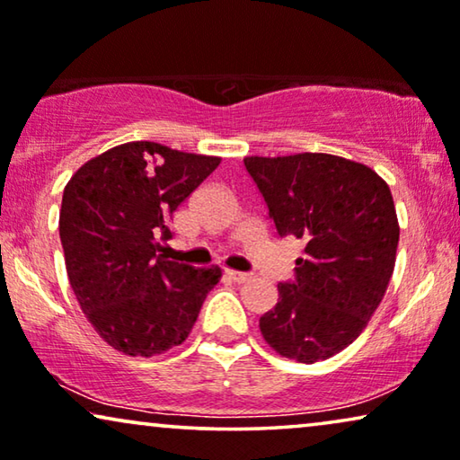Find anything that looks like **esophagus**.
Returning <instances> with one entry per match:
<instances>
[{
    "label": "esophagus",
    "mask_w": 460,
    "mask_h": 460,
    "mask_svg": "<svg viewBox=\"0 0 460 460\" xmlns=\"http://www.w3.org/2000/svg\"><path fill=\"white\" fill-rule=\"evenodd\" d=\"M228 276L234 282H238V285H241V282H247L251 279L249 272H234V270H228Z\"/></svg>",
    "instance_id": "34e87169"
}]
</instances>
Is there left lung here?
<instances>
[{
    "mask_svg": "<svg viewBox=\"0 0 460 460\" xmlns=\"http://www.w3.org/2000/svg\"><path fill=\"white\" fill-rule=\"evenodd\" d=\"M244 167L279 236L305 243L295 279L260 318L280 356L314 364L367 329L394 274L400 226L389 186L373 169L335 155L247 156Z\"/></svg>",
    "mask_w": 460,
    "mask_h": 460,
    "instance_id": "1",
    "label": "left lung"
}]
</instances>
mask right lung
<instances>
[{"instance_id": "add662e5", "label": "right lung", "mask_w": 460, "mask_h": 460, "mask_svg": "<svg viewBox=\"0 0 460 460\" xmlns=\"http://www.w3.org/2000/svg\"><path fill=\"white\" fill-rule=\"evenodd\" d=\"M217 156L128 142L77 169L62 194L60 241L81 310L111 348L150 358L180 345L219 268L169 261V219Z\"/></svg>"}]
</instances>
